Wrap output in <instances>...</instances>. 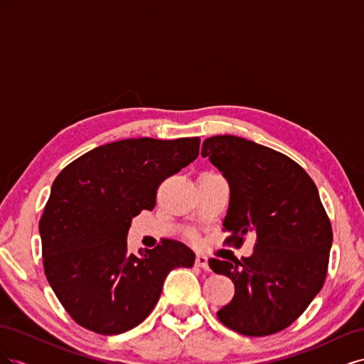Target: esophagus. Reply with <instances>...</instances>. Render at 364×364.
<instances>
[{"instance_id": "obj_1", "label": "esophagus", "mask_w": 364, "mask_h": 364, "mask_svg": "<svg viewBox=\"0 0 364 364\" xmlns=\"http://www.w3.org/2000/svg\"><path fill=\"white\" fill-rule=\"evenodd\" d=\"M196 266L200 267L203 270H209V264H208V258L205 255H197L196 257Z\"/></svg>"}]
</instances>
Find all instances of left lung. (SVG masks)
<instances>
[{
    "instance_id": "1",
    "label": "left lung",
    "mask_w": 364,
    "mask_h": 364,
    "mask_svg": "<svg viewBox=\"0 0 364 364\" xmlns=\"http://www.w3.org/2000/svg\"><path fill=\"white\" fill-rule=\"evenodd\" d=\"M202 156L230 188L225 243L240 247L257 234L249 258H211L235 294L217 313L232 331L264 337L290 326L323 287L333 228L310 176L289 156L232 135L203 141Z\"/></svg>"
}]
</instances>
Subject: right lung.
I'll use <instances>...</instances> for the list:
<instances>
[{
  "mask_svg": "<svg viewBox=\"0 0 364 364\" xmlns=\"http://www.w3.org/2000/svg\"><path fill=\"white\" fill-rule=\"evenodd\" d=\"M199 146L200 138L121 139L85 153L54 179L39 220L43 270L75 323L126 333L151 313L173 269L193 267V250L176 240L130 253L127 230Z\"/></svg>",
  "mask_w": 364,
  "mask_h": 364,
  "instance_id": "obj_1",
  "label": "right lung"
}]
</instances>
